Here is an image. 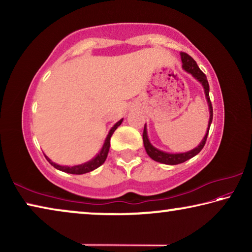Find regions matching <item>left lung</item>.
<instances>
[{
    "mask_svg": "<svg viewBox=\"0 0 252 252\" xmlns=\"http://www.w3.org/2000/svg\"><path fill=\"white\" fill-rule=\"evenodd\" d=\"M180 55H181L183 70H186L187 72H189V73L192 74V76H194V78L203 85L204 93H206V97H207L208 105H209V111H210V118H209L207 133H206V135H204V138L202 139V141L200 142L199 146L197 148H194L193 150H190V151L183 152V153H167V152H163V151L159 150V149L153 147L150 143V141H149L148 133H147V126H146V125H144L142 136H143V144H144V148H146L148 156L157 162H160V163H164V164H170V165H174V164L182 163V162H186L187 160H189V159H191V158H193L194 156H197L198 153L202 150L204 144H206V141H207L209 129H210L212 117H213L212 104L210 101V96H209V83H208L206 74H204L203 72L199 69L197 62H195L189 54L181 52Z\"/></svg>",
    "mask_w": 252,
    "mask_h": 252,
    "instance_id": "obj_1",
    "label": "left lung"
}]
</instances>
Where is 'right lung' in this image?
Listing matches in <instances>:
<instances>
[{
	"mask_svg": "<svg viewBox=\"0 0 252 252\" xmlns=\"http://www.w3.org/2000/svg\"><path fill=\"white\" fill-rule=\"evenodd\" d=\"M123 121V119H121L120 121H118L116 125L112 126V129L110 130L108 136H106L105 141L103 147H102L101 151L97 153V156L95 158H93L92 160L85 162V163L82 164H79V165H74V167H66V165H60L54 163V162L51 161L48 157L45 156L46 160H48L51 165H53L55 169L60 170V171H63V172H66V173H71V174H83V173H88L90 171H93V170L99 168L101 164L104 163V161L106 159V157H108V153H109V149H110V140H111V136H112L113 132L117 130V127L121 125Z\"/></svg>",
	"mask_w": 252,
	"mask_h": 252,
	"instance_id": "add662e5",
	"label": "right lung"
}]
</instances>
